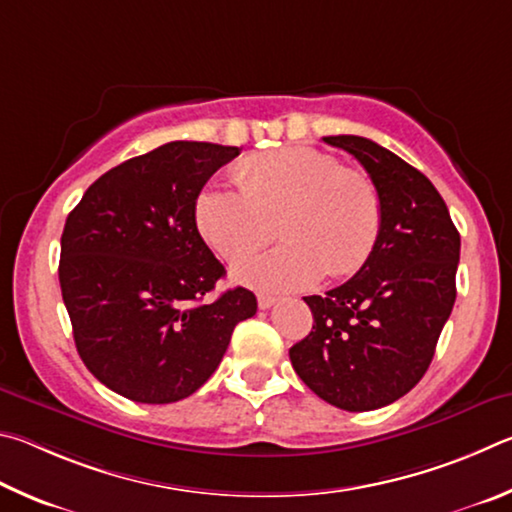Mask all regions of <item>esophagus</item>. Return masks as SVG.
<instances>
[{
	"label": "esophagus",
	"mask_w": 512,
	"mask_h": 512,
	"mask_svg": "<svg viewBox=\"0 0 512 512\" xmlns=\"http://www.w3.org/2000/svg\"><path fill=\"white\" fill-rule=\"evenodd\" d=\"M276 301L279 299L272 297V294H258V308L261 310H270Z\"/></svg>",
	"instance_id": "esophagus-1"
}]
</instances>
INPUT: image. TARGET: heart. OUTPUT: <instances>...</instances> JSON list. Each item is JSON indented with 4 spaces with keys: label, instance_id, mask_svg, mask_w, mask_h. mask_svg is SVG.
Wrapping results in <instances>:
<instances>
[{
    "label": "heart",
    "instance_id": "obj_1",
    "mask_svg": "<svg viewBox=\"0 0 512 512\" xmlns=\"http://www.w3.org/2000/svg\"><path fill=\"white\" fill-rule=\"evenodd\" d=\"M238 188L213 186L195 197L200 236L229 265L271 239L276 221L284 245L238 267L233 279L258 290H299L321 276L346 279L369 261L382 229L373 179L317 148L258 152L233 170Z\"/></svg>",
    "mask_w": 512,
    "mask_h": 512
}]
</instances>
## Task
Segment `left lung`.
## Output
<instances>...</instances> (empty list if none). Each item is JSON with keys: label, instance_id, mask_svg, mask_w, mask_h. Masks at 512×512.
<instances>
[{"label": "left lung", "instance_id": "obj_1", "mask_svg": "<svg viewBox=\"0 0 512 512\" xmlns=\"http://www.w3.org/2000/svg\"><path fill=\"white\" fill-rule=\"evenodd\" d=\"M378 186V245L351 281L303 297L315 324L290 348L299 378L346 411L387 407L416 387L456 299L461 236L434 184L391 150L355 134L324 137Z\"/></svg>", "mask_w": 512, "mask_h": 512}]
</instances>
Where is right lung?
I'll list each match as a JSON object with an SVG mask.
<instances>
[{
  "label": "right lung",
  "mask_w": 512,
  "mask_h": 512,
  "mask_svg": "<svg viewBox=\"0 0 512 512\" xmlns=\"http://www.w3.org/2000/svg\"><path fill=\"white\" fill-rule=\"evenodd\" d=\"M236 146L170 141L107 170L67 215L60 288L80 360L119 396L168 405L211 378L254 292L204 303L224 276L195 197Z\"/></svg>",
  "instance_id": "right-lung-1"
}]
</instances>
